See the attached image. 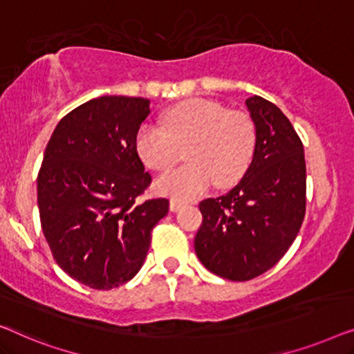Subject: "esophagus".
Listing matches in <instances>:
<instances>
[{
	"label": "esophagus",
	"mask_w": 354,
	"mask_h": 354,
	"mask_svg": "<svg viewBox=\"0 0 354 354\" xmlns=\"http://www.w3.org/2000/svg\"><path fill=\"white\" fill-rule=\"evenodd\" d=\"M183 207H186V202L178 201V198H171V202H170V210H171V212L181 210Z\"/></svg>",
	"instance_id": "1"
}]
</instances>
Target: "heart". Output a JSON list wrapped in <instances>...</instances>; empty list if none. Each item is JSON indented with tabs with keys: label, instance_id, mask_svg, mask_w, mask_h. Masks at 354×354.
<instances>
[{
	"label": "heart",
	"instance_id": "b5f03b06",
	"mask_svg": "<svg viewBox=\"0 0 354 354\" xmlns=\"http://www.w3.org/2000/svg\"><path fill=\"white\" fill-rule=\"evenodd\" d=\"M186 147L187 165L156 181L158 194L192 198L216 183L232 186L245 175L255 153L257 127L245 112L227 111L220 102L192 99L163 113V128L146 123L134 139L139 158L151 170L175 165Z\"/></svg>",
	"mask_w": 354,
	"mask_h": 354
}]
</instances>
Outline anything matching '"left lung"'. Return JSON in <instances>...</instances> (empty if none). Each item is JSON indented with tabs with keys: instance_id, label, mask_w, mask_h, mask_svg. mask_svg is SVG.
Returning <instances> with one entry per match:
<instances>
[{
	"instance_id": "8db88e82",
	"label": "left lung",
	"mask_w": 354,
	"mask_h": 354,
	"mask_svg": "<svg viewBox=\"0 0 354 354\" xmlns=\"http://www.w3.org/2000/svg\"><path fill=\"white\" fill-rule=\"evenodd\" d=\"M247 107L257 147L241 183L201 202L196 253L213 274L250 281L271 270L295 241L306 212L303 142L281 109L260 96Z\"/></svg>"
}]
</instances>
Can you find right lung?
I'll return each mask as SVG.
<instances>
[{
	"label": "right lung",
	"mask_w": 354,
	"mask_h": 354,
	"mask_svg": "<svg viewBox=\"0 0 354 354\" xmlns=\"http://www.w3.org/2000/svg\"><path fill=\"white\" fill-rule=\"evenodd\" d=\"M149 99L102 96L57 123L38 171V210L54 260L75 281L111 290L138 274L167 198L139 203L152 178L134 149Z\"/></svg>",
	"instance_id": "add662e5"
}]
</instances>
